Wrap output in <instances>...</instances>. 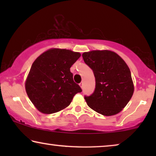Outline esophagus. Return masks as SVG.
Segmentation results:
<instances>
[{
	"mask_svg": "<svg viewBox=\"0 0 156 156\" xmlns=\"http://www.w3.org/2000/svg\"><path fill=\"white\" fill-rule=\"evenodd\" d=\"M80 86L81 87V88L83 89V87H84V84H83V82H81V83H80Z\"/></svg>",
	"mask_w": 156,
	"mask_h": 156,
	"instance_id": "obj_1",
	"label": "esophagus"
}]
</instances>
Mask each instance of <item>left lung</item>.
Listing matches in <instances>:
<instances>
[{"mask_svg":"<svg viewBox=\"0 0 156 156\" xmlns=\"http://www.w3.org/2000/svg\"><path fill=\"white\" fill-rule=\"evenodd\" d=\"M86 65L95 76V89L84 96L87 105L104 116H112L126 106L133 94L131 74L123 59L108 50L84 52Z\"/></svg>","mask_w":156,"mask_h":156,"instance_id":"left-lung-1","label":"left lung"}]
</instances>
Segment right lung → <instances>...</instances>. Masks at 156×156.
I'll return each mask as SVG.
<instances>
[{"instance_id": "right-lung-1", "label": "right lung", "mask_w": 156, "mask_h": 156, "mask_svg": "<svg viewBox=\"0 0 156 156\" xmlns=\"http://www.w3.org/2000/svg\"><path fill=\"white\" fill-rule=\"evenodd\" d=\"M80 53L51 49L40 55L30 69L25 89L29 99L44 114H53L67 107L76 94L82 92L73 80L70 67Z\"/></svg>"}]
</instances>
